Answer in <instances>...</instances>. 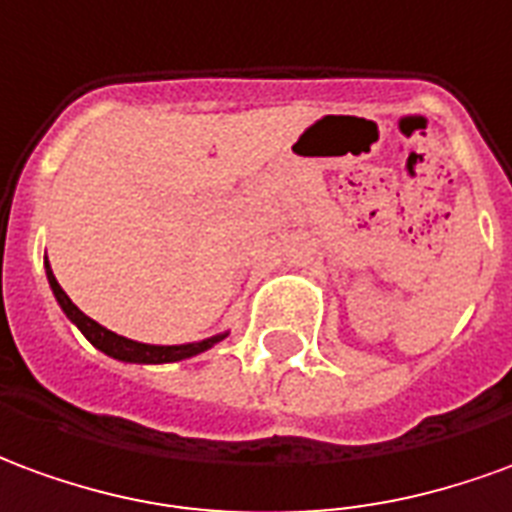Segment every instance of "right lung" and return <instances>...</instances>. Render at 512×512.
Listing matches in <instances>:
<instances>
[{
    "mask_svg": "<svg viewBox=\"0 0 512 512\" xmlns=\"http://www.w3.org/2000/svg\"><path fill=\"white\" fill-rule=\"evenodd\" d=\"M46 275H49L54 297H57V303L63 306L65 314H68V320L76 322V328L88 336V342L93 344V347H99L101 353L112 355V358H118V361H132V364H170V361H181V358H192V355L204 353L212 344H217L223 339V336H215V339H206V342L176 344V347H157V344H140L132 342V339H123L118 333L101 328L99 322L90 320L88 314H82V311L71 303V297L65 295L63 286L57 284V278H54L49 264H46Z\"/></svg>",
    "mask_w": 512,
    "mask_h": 512,
    "instance_id": "add662e5",
    "label": "right lung"
}]
</instances>
